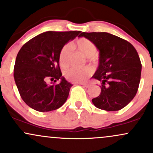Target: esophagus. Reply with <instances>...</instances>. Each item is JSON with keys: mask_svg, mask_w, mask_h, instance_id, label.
Returning a JSON list of instances; mask_svg holds the SVG:
<instances>
[{"mask_svg": "<svg viewBox=\"0 0 153 153\" xmlns=\"http://www.w3.org/2000/svg\"><path fill=\"white\" fill-rule=\"evenodd\" d=\"M81 85L85 88H89V87H90V84H88V83H81Z\"/></svg>", "mask_w": 153, "mask_h": 153, "instance_id": "esophagus-1", "label": "esophagus"}]
</instances>
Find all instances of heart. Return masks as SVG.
<instances>
[{
	"label": "heart",
	"mask_w": 153,
	"mask_h": 153,
	"mask_svg": "<svg viewBox=\"0 0 153 153\" xmlns=\"http://www.w3.org/2000/svg\"><path fill=\"white\" fill-rule=\"evenodd\" d=\"M73 48L80 51L82 53L88 57L89 60L93 63L97 62V57L95 55L97 48L95 44L86 38H80L75 42L71 44ZM71 54V46L65 45L62 48L59 55V61L62 67H66L68 65V59ZM93 73V69L90 67L84 68H71L65 73L66 78L72 82L85 81Z\"/></svg>",
	"instance_id": "heart-1"
}]
</instances>
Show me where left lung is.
Listing matches in <instances>:
<instances>
[{
  "instance_id": "obj_1",
  "label": "left lung",
  "mask_w": 153,
  "mask_h": 153,
  "mask_svg": "<svg viewBox=\"0 0 153 153\" xmlns=\"http://www.w3.org/2000/svg\"><path fill=\"white\" fill-rule=\"evenodd\" d=\"M99 50V62L92 78L101 82V91L92 99L100 109L115 111L125 107L137 92L142 64L133 45L107 32H82Z\"/></svg>"
}]
</instances>
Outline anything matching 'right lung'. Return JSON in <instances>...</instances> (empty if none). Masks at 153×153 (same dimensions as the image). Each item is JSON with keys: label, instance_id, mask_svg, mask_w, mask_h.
Returning <instances> with one entry per match:
<instances>
[{"label": "right lung", "instance_id": "right-lung-1", "mask_svg": "<svg viewBox=\"0 0 153 153\" xmlns=\"http://www.w3.org/2000/svg\"><path fill=\"white\" fill-rule=\"evenodd\" d=\"M81 31H46L23 45L13 70L16 85L23 101L40 112L56 110L65 103L73 85L62 75L61 50ZM48 79L60 83H47Z\"/></svg>", "mask_w": 153, "mask_h": 153}]
</instances>
